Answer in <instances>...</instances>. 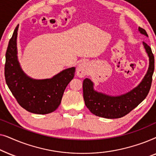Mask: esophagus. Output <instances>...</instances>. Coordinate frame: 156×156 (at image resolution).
Returning <instances> with one entry per match:
<instances>
[{"label": "esophagus", "instance_id": "esophagus-1", "mask_svg": "<svg viewBox=\"0 0 156 156\" xmlns=\"http://www.w3.org/2000/svg\"><path fill=\"white\" fill-rule=\"evenodd\" d=\"M90 63L87 61H84L81 62L78 65L77 69H76V74L80 77H84L88 74L89 70L90 69Z\"/></svg>", "mask_w": 156, "mask_h": 156}]
</instances>
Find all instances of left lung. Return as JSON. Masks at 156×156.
Returning <instances> with one entry per match:
<instances>
[{"label": "left lung", "instance_id": "obj_1", "mask_svg": "<svg viewBox=\"0 0 156 156\" xmlns=\"http://www.w3.org/2000/svg\"><path fill=\"white\" fill-rule=\"evenodd\" d=\"M138 30L148 37L144 29L139 27ZM143 44L149 57L148 69L142 82L129 92L112 97L95 91L93 82L89 79L86 78L83 81V96L85 105L93 114L106 119L121 118L131 112L146 99L152 83L154 56L150 46L144 42Z\"/></svg>", "mask_w": 156, "mask_h": 156}]
</instances>
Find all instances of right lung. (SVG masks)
I'll return each instance as SVG.
<instances>
[{"label":"right lung","instance_id":"obj_1","mask_svg":"<svg viewBox=\"0 0 156 156\" xmlns=\"http://www.w3.org/2000/svg\"><path fill=\"white\" fill-rule=\"evenodd\" d=\"M15 29L5 53V78L8 88L18 103L27 112L47 114L57 109L64 91L74 76L75 67L65 69L51 79L33 80L21 69L17 56V35Z\"/></svg>","mask_w":156,"mask_h":156}]
</instances>
